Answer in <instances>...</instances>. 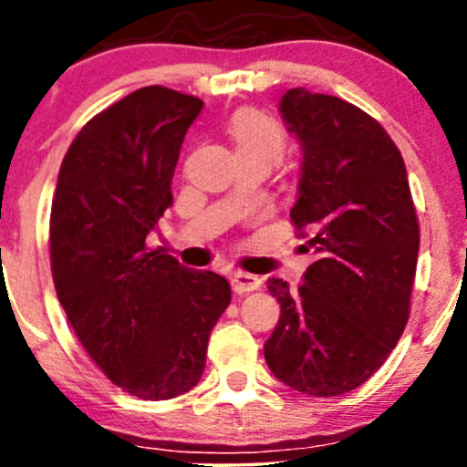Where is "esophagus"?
Returning a JSON list of instances; mask_svg holds the SVG:
<instances>
[{"instance_id":"1","label":"esophagus","mask_w":467,"mask_h":467,"mask_svg":"<svg viewBox=\"0 0 467 467\" xmlns=\"http://www.w3.org/2000/svg\"><path fill=\"white\" fill-rule=\"evenodd\" d=\"M230 285L237 294L254 292V289L261 287V278L248 275V272H234V275H230Z\"/></svg>"}]
</instances>
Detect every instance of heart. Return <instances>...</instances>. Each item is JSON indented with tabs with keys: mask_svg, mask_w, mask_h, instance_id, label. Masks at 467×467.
I'll list each match as a JSON object with an SVG mask.
<instances>
[{
	"mask_svg": "<svg viewBox=\"0 0 467 467\" xmlns=\"http://www.w3.org/2000/svg\"><path fill=\"white\" fill-rule=\"evenodd\" d=\"M237 158H265L276 164L285 151V133L270 118L244 111L230 125Z\"/></svg>",
	"mask_w": 467,
	"mask_h": 467,
	"instance_id": "b5f03b06",
	"label": "heart"
}]
</instances>
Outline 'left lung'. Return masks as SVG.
<instances>
[{"instance_id": "obj_1", "label": "left lung", "mask_w": 467, "mask_h": 467, "mask_svg": "<svg viewBox=\"0 0 467 467\" xmlns=\"http://www.w3.org/2000/svg\"><path fill=\"white\" fill-rule=\"evenodd\" d=\"M278 114L301 147L294 226L316 261L292 289L267 278L281 305L264 345L275 378L336 398L382 367L398 345L415 281L420 226L400 149L378 120L329 94L292 88Z\"/></svg>"}]
</instances>
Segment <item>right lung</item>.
<instances>
[{"label": "right lung", "instance_id": "1", "mask_svg": "<svg viewBox=\"0 0 467 467\" xmlns=\"http://www.w3.org/2000/svg\"><path fill=\"white\" fill-rule=\"evenodd\" d=\"M195 96L136 89L94 116L69 144L50 217L57 296L107 378L140 400H171L200 382L230 285L191 270L149 233L173 206L171 180Z\"/></svg>", "mask_w": 467, "mask_h": 467}]
</instances>
